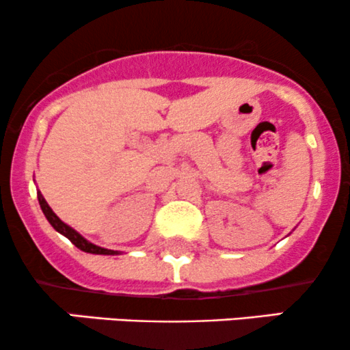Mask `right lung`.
Wrapping results in <instances>:
<instances>
[{"instance_id":"obj_1","label":"right lung","mask_w":350,"mask_h":350,"mask_svg":"<svg viewBox=\"0 0 350 350\" xmlns=\"http://www.w3.org/2000/svg\"><path fill=\"white\" fill-rule=\"evenodd\" d=\"M38 200H39V206H41L44 215H46V219L49 220V224L52 227H54V230H57L59 234H62L64 237H67V239L70 240L72 243L75 245V247L80 248L82 252H87V253H94V255H120L122 252L118 250H108V248H103V247H98V245L88 242L87 239H83L82 235L79 234L75 228H72L70 226H67L66 222H62V220L59 219L57 215L54 214V211L49 207V204L46 202V199H44V196L41 194V191H38Z\"/></svg>"}]
</instances>
